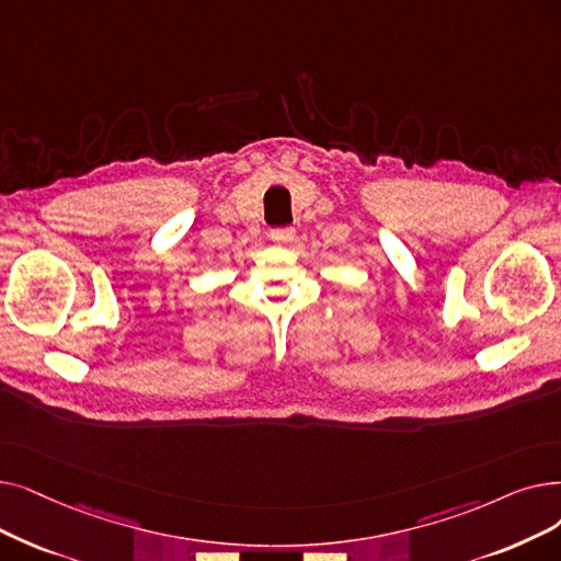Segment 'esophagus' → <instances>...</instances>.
I'll use <instances>...</instances> for the list:
<instances>
[{
	"label": "esophagus",
	"instance_id": "obj_1",
	"mask_svg": "<svg viewBox=\"0 0 561 561\" xmlns=\"http://www.w3.org/2000/svg\"><path fill=\"white\" fill-rule=\"evenodd\" d=\"M294 229L290 227H277V229H271V240H275V242H288V240H294Z\"/></svg>",
	"mask_w": 561,
	"mask_h": 561
}]
</instances>
